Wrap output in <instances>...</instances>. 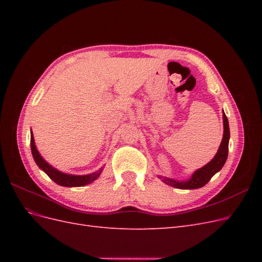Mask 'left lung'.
Listing matches in <instances>:
<instances>
[{
	"label": "left lung",
	"instance_id": "left-lung-1",
	"mask_svg": "<svg viewBox=\"0 0 262 262\" xmlns=\"http://www.w3.org/2000/svg\"><path fill=\"white\" fill-rule=\"evenodd\" d=\"M223 122H224V136L220 148L217 150L216 155L214 156L213 160L203 166L202 168L194 171L192 177L188 181H176L173 179L164 178V182L170 185L171 187H176L178 189H198L201 188L204 185H207L210 179L215 175V173L221 170L223 167L228 155V141H229V125L228 120L225 114H223ZM162 178V177H161Z\"/></svg>",
	"mask_w": 262,
	"mask_h": 262
}]
</instances>
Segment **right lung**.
<instances>
[{"mask_svg": "<svg viewBox=\"0 0 262 262\" xmlns=\"http://www.w3.org/2000/svg\"><path fill=\"white\" fill-rule=\"evenodd\" d=\"M30 147H31V153H33L34 160L36 164L39 166V168H41L47 175H48L55 184H58L63 187H82L85 185H89L93 182L95 179H97L100 175L101 169L99 171L93 172L91 175H85V176H75V175H67V173H63L55 168H53L51 165L47 163L43 158L39 154V152L36 148L35 141L33 132H30Z\"/></svg>", "mask_w": 262, "mask_h": 262, "instance_id": "1", "label": "right lung"}]
</instances>
